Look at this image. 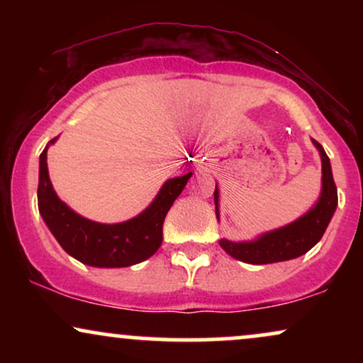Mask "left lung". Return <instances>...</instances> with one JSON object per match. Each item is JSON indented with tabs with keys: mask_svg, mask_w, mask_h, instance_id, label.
Segmentation results:
<instances>
[{
	"mask_svg": "<svg viewBox=\"0 0 363 363\" xmlns=\"http://www.w3.org/2000/svg\"><path fill=\"white\" fill-rule=\"evenodd\" d=\"M312 143L319 150L320 162H323V189H320L318 203L295 222L277 228V230L266 232L254 240L232 242V240L222 239L220 247L225 252L230 254L235 259L249 262V264H269V262L295 259V257L311 251L319 242L335 215L336 206H338V191H336L326 152L315 140H312ZM213 196L216 218H220L218 187H215Z\"/></svg>",
	"mask_w": 363,
	"mask_h": 363,
	"instance_id": "1",
	"label": "left lung"
}]
</instances>
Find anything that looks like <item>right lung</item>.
I'll return each mask as SVG.
<instances>
[{"label": "right lung", "instance_id": "1", "mask_svg": "<svg viewBox=\"0 0 363 363\" xmlns=\"http://www.w3.org/2000/svg\"><path fill=\"white\" fill-rule=\"evenodd\" d=\"M56 138L49 141L54 143ZM48 147L40 153L39 211L51 234L69 256L95 268H126L148 259L162 244V227L170 206L193 176L169 179L143 213L123 223H99L80 216L57 198L48 170Z\"/></svg>", "mask_w": 363, "mask_h": 363}]
</instances>
